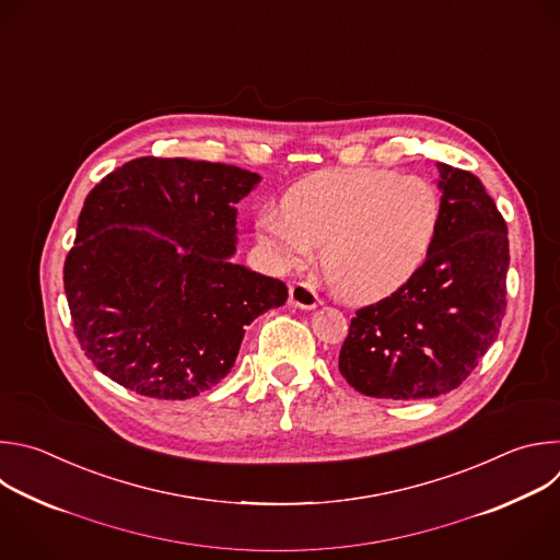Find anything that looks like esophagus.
Returning <instances> with one entry per match:
<instances>
[{
  "instance_id": "esophagus-1",
  "label": "esophagus",
  "mask_w": 560,
  "mask_h": 560,
  "mask_svg": "<svg viewBox=\"0 0 560 560\" xmlns=\"http://www.w3.org/2000/svg\"><path fill=\"white\" fill-rule=\"evenodd\" d=\"M289 302L298 308H315L319 306V298L313 291V287H308L306 282H293L289 289Z\"/></svg>"
}]
</instances>
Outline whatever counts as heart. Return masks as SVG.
Instances as JSON below:
<instances>
[{
    "label": "heart",
    "mask_w": 560,
    "mask_h": 560,
    "mask_svg": "<svg viewBox=\"0 0 560 560\" xmlns=\"http://www.w3.org/2000/svg\"><path fill=\"white\" fill-rule=\"evenodd\" d=\"M282 205L258 218L265 249L282 267H302L322 247L326 282L353 302L401 289L425 262L441 222L430 180L380 167L315 172Z\"/></svg>",
    "instance_id": "b5f03b06"
}]
</instances>
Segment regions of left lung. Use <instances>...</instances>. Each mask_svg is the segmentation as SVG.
Listing matches in <instances>:
<instances>
[{"label": "left lung", "instance_id": "left-lung-1", "mask_svg": "<svg viewBox=\"0 0 560 560\" xmlns=\"http://www.w3.org/2000/svg\"><path fill=\"white\" fill-rule=\"evenodd\" d=\"M436 170L441 222L425 262L355 313L340 351L342 377L366 397L408 401L455 390L499 335L508 225L472 172Z\"/></svg>", "mask_w": 560, "mask_h": 560}]
</instances>
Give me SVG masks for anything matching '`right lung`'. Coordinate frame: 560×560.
I'll return each instance as SVG.
<instances>
[{"label":"right lung","mask_w":560,"mask_h":560,"mask_svg":"<svg viewBox=\"0 0 560 560\" xmlns=\"http://www.w3.org/2000/svg\"><path fill=\"white\" fill-rule=\"evenodd\" d=\"M258 183L236 165L141 156L94 185L63 287L77 340L103 375L174 401L232 371L245 326L289 295L284 282L230 260L234 202Z\"/></svg>","instance_id":"1"}]
</instances>
